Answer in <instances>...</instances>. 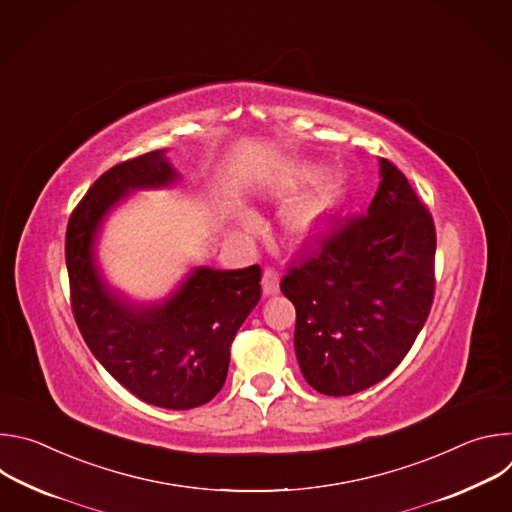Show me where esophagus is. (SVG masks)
<instances>
[{
    "label": "esophagus",
    "mask_w": 512,
    "mask_h": 512,
    "mask_svg": "<svg viewBox=\"0 0 512 512\" xmlns=\"http://www.w3.org/2000/svg\"><path fill=\"white\" fill-rule=\"evenodd\" d=\"M261 285H263V294L265 296H275L279 291V273L271 267H267L263 271V279H261Z\"/></svg>",
    "instance_id": "34e87169"
}]
</instances>
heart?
<instances>
[{"mask_svg": "<svg viewBox=\"0 0 512 512\" xmlns=\"http://www.w3.org/2000/svg\"><path fill=\"white\" fill-rule=\"evenodd\" d=\"M322 176L324 172L320 166L304 164L291 172V186L294 188L312 186V184H318ZM346 192H348V186L342 174H334L326 178L310 198L300 202L287 214L289 231L298 239H312L318 233H322L334 221L336 214L344 208Z\"/></svg>", "mask_w": 512, "mask_h": 512, "instance_id": "b5f03b06", "label": "heart"}]
</instances>
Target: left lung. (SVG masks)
<instances>
[{"instance_id":"left-lung-1","label":"left lung","mask_w":512,"mask_h":512,"mask_svg":"<svg viewBox=\"0 0 512 512\" xmlns=\"http://www.w3.org/2000/svg\"><path fill=\"white\" fill-rule=\"evenodd\" d=\"M367 214L336 216L291 261L294 346L308 385L354 395L389 377L421 332L435 289V227L405 174L381 158Z\"/></svg>"}]
</instances>
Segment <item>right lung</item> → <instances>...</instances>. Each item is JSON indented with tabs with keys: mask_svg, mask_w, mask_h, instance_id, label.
Listing matches in <instances>:
<instances>
[{
	"mask_svg": "<svg viewBox=\"0 0 512 512\" xmlns=\"http://www.w3.org/2000/svg\"><path fill=\"white\" fill-rule=\"evenodd\" d=\"M180 174L156 150L107 170L72 210L66 269L77 326L107 373L141 401L192 409L223 389L231 344L261 300V267H194L158 304H137L115 291L97 265L107 214L133 190L164 188Z\"/></svg>",
	"mask_w": 512,
	"mask_h": 512,
	"instance_id": "right-lung-1",
	"label": "right lung"
}]
</instances>
